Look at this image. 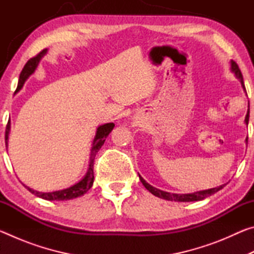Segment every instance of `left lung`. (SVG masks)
<instances>
[{
  "instance_id": "1",
  "label": "left lung",
  "mask_w": 254,
  "mask_h": 254,
  "mask_svg": "<svg viewBox=\"0 0 254 254\" xmlns=\"http://www.w3.org/2000/svg\"><path fill=\"white\" fill-rule=\"evenodd\" d=\"M231 68H232V71L234 72L235 76L238 77V78L240 79L241 84H242L244 91H246V87H244V81H243V76H242V72H241L240 68L238 66V64H236L235 62H232L231 64ZM250 111H248V114L246 117V123L248 124L249 123V117H250ZM247 142H248V139H247ZM140 177V180L141 183L143 184V186L148 189V190L151 192V194H153L154 196L157 197H160V198H163V199H167V200H175V201H195V200H201L206 198V197H208L210 195L215 194V192H217L220 189H222L223 187L225 186L224 185H222V186L220 187H215V188H212V189H207V190H201V191H196V192H192V194H170V192H167V191H162L160 190V189H157L152 187L151 185H149L145 180L141 177V176L139 175Z\"/></svg>"
}]
</instances>
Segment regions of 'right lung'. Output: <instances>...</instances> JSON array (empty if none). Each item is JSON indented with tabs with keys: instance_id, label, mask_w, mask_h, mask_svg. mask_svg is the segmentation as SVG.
I'll return each instance as SVG.
<instances>
[{
	"instance_id": "obj_1",
	"label": "right lung",
	"mask_w": 254,
	"mask_h": 254,
	"mask_svg": "<svg viewBox=\"0 0 254 254\" xmlns=\"http://www.w3.org/2000/svg\"><path fill=\"white\" fill-rule=\"evenodd\" d=\"M47 53V49H44L41 53L38 54L36 57H33L31 59H29V62L25 64V66L23 67L22 71L20 74V78H19V84L18 87H16V92L20 91L22 88V86L24 84V81L27 80L28 77L32 74V72L36 70V68L38 66V63L41 59L42 56ZM114 123H106L104 126H101L97 128L96 132V136L94 139V143L92 147V153H91V161H89V168L87 174H86L85 177L80 180L79 183H77L74 186H71L67 189H63V190H57V191H53V192H40L37 190H33V189L29 188L27 186H24L28 189L30 192H32L40 198H44L47 200H68V199H72L76 198V197L83 196L86 194L89 189H91L93 182H94V159H95L96 153L98 152V150L102 148V145L104 144L106 136L110 134L111 131L113 130L114 127ZM8 132H10V120L6 124V128H5V143L7 147V139H8Z\"/></svg>"
}]
</instances>
